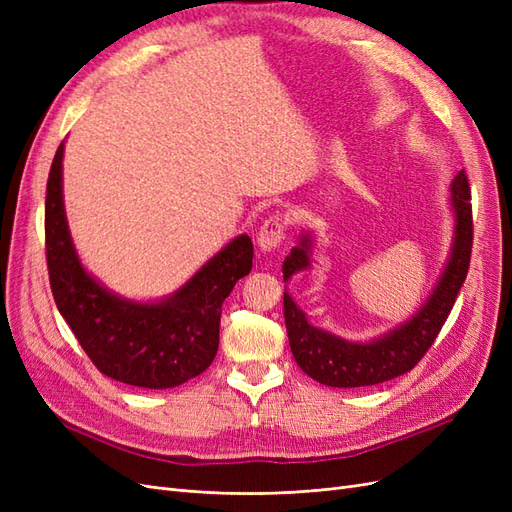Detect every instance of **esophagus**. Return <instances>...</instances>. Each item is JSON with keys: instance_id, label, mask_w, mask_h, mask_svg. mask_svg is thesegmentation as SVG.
<instances>
[{"instance_id": "34e87169", "label": "esophagus", "mask_w": 512, "mask_h": 512, "mask_svg": "<svg viewBox=\"0 0 512 512\" xmlns=\"http://www.w3.org/2000/svg\"><path fill=\"white\" fill-rule=\"evenodd\" d=\"M284 230H286V220L282 218V215H271L269 220L262 222V226L258 230V237H256L260 252H265V254L275 252L284 239Z\"/></svg>"}]
</instances>
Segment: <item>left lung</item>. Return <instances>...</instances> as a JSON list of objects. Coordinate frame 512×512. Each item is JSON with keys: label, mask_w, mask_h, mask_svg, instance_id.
I'll return each mask as SVG.
<instances>
[{"label": "left lung", "mask_w": 512, "mask_h": 512, "mask_svg": "<svg viewBox=\"0 0 512 512\" xmlns=\"http://www.w3.org/2000/svg\"><path fill=\"white\" fill-rule=\"evenodd\" d=\"M451 209L455 218L453 245L436 288L427 301L406 320L369 342H350L309 324L303 309L284 292V318L294 361L309 378L324 386L354 389L404 376L438 337L442 324L455 305L459 288L466 282L472 254V205L466 170L451 183ZM312 232H303L297 247L286 256L284 282L294 273L312 267Z\"/></svg>", "instance_id": "8db88e82"}]
</instances>
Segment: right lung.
<instances>
[{"label": "right lung", "instance_id": "1", "mask_svg": "<svg viewBox=\"0 0 512 512\" xmlns=\"http://www.w3.org/2000/svg\"><path fill=\"white\" fill-rule=\"evenodd\" d=\"M64 143L44 203L46 265L59 314L104 376L141 389H173L213 363L220 346L222 303L252 271L254 245L232 239L179 290L160 301H132L102 286L76 254L64 209Z\"/></svg>", "mask_w": 512, "mask_h": 512}]
</instances>
